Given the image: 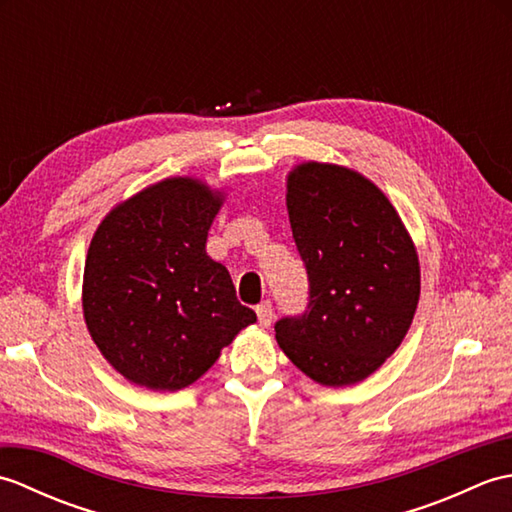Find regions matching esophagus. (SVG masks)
<instances>
[{
  "instance_id": "1",
  "label": "esophagus",
  "mask_w": 512,
  "mask_h": 512,
  "mask_svg": "<svg viewBox=\"0 0 512 512\" xmlns=\"http://www.w3.org/2000/svg\"><path fill=\"white\" fill-rule=\"evenodd\" d=\"M255 312H257V319H259V325H264V328H268L270 323H273V303L270 301H264V303H259V306L255 308Z\"/></svg>"
}]
</instances>
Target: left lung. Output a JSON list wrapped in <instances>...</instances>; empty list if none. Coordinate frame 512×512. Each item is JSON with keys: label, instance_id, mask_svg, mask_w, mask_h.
<instances>
[{"label": "left lung", "instance_id": "obj_1", "mask_svg": "<svg viewBox=\"0 0 512 512\" xmlns=\"http://www.w3.org/2000/svg\"><path fill=\"white\" fill-rule=\"evenodd\" d=\"M292 237L306 266L308 306L275 323L281 350L328 387L361 383L405 339L420 297L407 228L374 182L306 162L288 176Z\"/></svg>", "mask_w": 512, "mask_h": 512}]
</instances>
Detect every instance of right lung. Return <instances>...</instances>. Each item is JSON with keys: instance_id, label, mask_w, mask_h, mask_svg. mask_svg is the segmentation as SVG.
<instances>
[{"instance_id": "obj_1", "label": "right lung", "mask_w": 512, "mask_h": 512, "mask_svg": "<svg viewBox=\"0 0 512 512\" xmlns=\"http://www.w3.org/2000/svg\"><path fill=\"white\" fill-rule=\"evenodd\" d=\"M222 198L169 178L118 204L85 259L83 314L116 372L156 391L198 380L257 314L237 301L228 270L206 255Z\"/></svg>"}]
</instances>
